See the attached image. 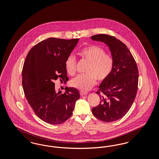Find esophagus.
<instances>
[{
    "label": "esophagus",
    "instance_id": "34e87169",
    "mask_svg": "<svg viewBox=\"0 0 159 159\" xmlns=\"http://www.w3.org/2000/svg\"><path fill=\"white\" fill-rule=\"evenodd\" d=\"M87 93H88L87 92H83V91H80V95L82 97H83V95H86Z\"/></svg>",
    "mask_w": 159,
    "mask_h": 159
}]
</instances>
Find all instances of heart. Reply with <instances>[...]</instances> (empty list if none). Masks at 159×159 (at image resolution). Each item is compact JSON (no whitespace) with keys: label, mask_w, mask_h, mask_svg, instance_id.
<instances>
[{"label":"heart","mask_w":159,"mask_h":159,"mask_svg":"<svg viewBox=\"0 0 159 159\" xmlns=\"http://www.w3.org/2000/svg\"><path fill=\"white\" fill-rule=\"evenodd\" d=\"M79 54L88 62V65L85 69L86 74L72 79L71 84L77 89L86 91L95 84L97 79L101 82L110 75L113 66V59L111 55L106 53L104 49L97 45L84 48ZM65 67L69 75L74 76L76 74V60L73 55H70L67 57Z\"/></svg>","instance_id":"b5f03b06"}]
</instances>
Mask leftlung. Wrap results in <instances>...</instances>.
<instances>
[{"label":"left lung","instance_id":"1","mask_svg":"<svg viewBox=\"0 0 159 159\" xmlns=\"http://www.w3.org/2000/svg\"><path fill=\"white\" fill-rule=\"evenodd\" d=\"M91 38L108 46L113 59L111 72L96 92L101 93L100 103L92 112L102 121H116L128 113L135 98L139 76L136 62L127 46L115 37L100 34Z\"/></svg>","mask_w":159,"mask_h":159}]
</instances>
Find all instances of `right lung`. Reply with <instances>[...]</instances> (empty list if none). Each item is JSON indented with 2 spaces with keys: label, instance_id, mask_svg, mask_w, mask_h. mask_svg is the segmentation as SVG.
Instances as JSON below:
<instances>
[{
  "label": "right lung",
  "instance_id": "1",
  "mask_svg": "<svg viewBox=\"0 0 159 159\" xmlns=\"http://www.w3.org/2000/svg\"><path fill=\"white\" fill-rule=\"evenodd\" d=\"M79 39L70 40L48 38L34 46L27 54L22 71L23 90L34 112L43 121L58 125L73 114L80 98L75 88L56 92L55 80H68L65 61Z\"/></svg>",
  "mask_w": 159,
  "mask_h": 159
}]
</instances>
